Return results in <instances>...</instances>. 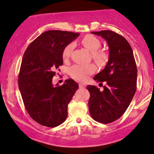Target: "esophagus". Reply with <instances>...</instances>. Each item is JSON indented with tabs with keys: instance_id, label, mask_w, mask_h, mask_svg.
Wrapping results in <instances>:
<instances>
[{
	"instance_id": "esophagus-1",
	"label": "esophagus",
	"mask_w": 154,
	"mask_h": 154,
	"mask_svg": "<svg viewBox=\"0 0 154 154\" xmlns=\"http://www.w3.org/2000/svg\"><path fill=\"white\" fill-rule=\"evenodd\" d=\"M79 88H86V85L82 84V83H79Z\"/></svg>"
}]
</instances>
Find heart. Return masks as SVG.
I'll return each instance as SVG.
<instances>
[{
	"label": "heart",
	"mask_w": 154,
	"mask_h": 154,
	"mask_svg": "<svg viewBox=\"0 0 154 154\" xmlns=\"http://www.w3.org/2000/svg\"><path fill=\"white\" fill-rule=\"evenodd\" d=\"M81 43L83 46L91 53V56L94 60L98 65L103 66L108 60V54L103 49H99L100 47V40L94 35H85L81 40ZM74 48L73 43L68 44L63 48L62 52V58L63 60H68L71 56L72 51ZM96 71V66L94 64H75L72 66L70 69V73L71 76L75 80L85 82L88 80V77Z\"/></svg>",
	"instance_id": "b5f03b06"
}]
</instances>
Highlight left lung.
I'll list each match as a JSON object with an SVG mask.
<instances>
[{
    "instance_id": "left-lung-1",
    "label": "left lung",
    "mask_w": 154,
    "mask_h": 154,
    "mask_svg": "<svg viewBox=\"0 0 154 154\" xmlns=\"http://www.w3.org/2000/svg\"><path fill=\"white\" fill-rule=\"evenodd\" d=\"M91 33L103 37L109 47L105 68L94 78L100 84L106 82L103 91H100L95 86H87L91 116L106 124L119 119L130 105L136 91L137 68L131 47L124 37L108 30Z\"/></svg>"
}]
</instances>
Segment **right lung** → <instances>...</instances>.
Returning <instances> with one entry per match:
<instances>
[{"instance_id": "add662e5", "label": "right lung", "mask_w": 154, "mask_h": 154, "mask_svg": "<svg viewBox=\"0 0 154 154\" xmlns=\"http://www.w3.org/2000/svg\"><path fill=\"white\" fill-rule=\"evenodd\" d=\"M79 33L48 31L30 43L25 51L18 75V87L28 113L42 126L54 128L65 121L68 104L79 88L73 79L54 86L55 70L63 65V48Z\"/></svg>"}]
</instances>
